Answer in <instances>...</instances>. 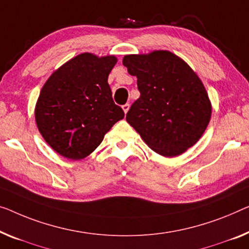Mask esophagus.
<instances>
[{"instance_id": "34e87169", "label": "esophagus", "mask_w": 249, "mask_h": 249, "mask_svg": "<svg viewBox=\"0 0 249 249\" xmlns=\"http://www.w3.org/2000/svg\"><path fill=\"white\" fill-rule=\"evenodd\" d=\"M122 108H123V110H124V113L126 114V113H127V112H128V109H129V104H127V103H126V104H125V105H123V106H122Z\"/></svg>"}]
</instances>
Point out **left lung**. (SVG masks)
I'll list each match as a JSON object with an SVG mask.
<instances>
[{"instance_id": "1", "label": "left lung", "mask_w": 249, "mask_h": 249, "mask_svg": "<svg viewBox=\"0 0 249 249\" xmlns=\"http://www.w3.org/2000/svg\"><path fill=\"white\" fill-rule=\"evenodd\" d=\"M123 65L141 92L126 121L147 146L173 158L195 145L209 124L211 103L190 66L166 50L127 54Z\"/></svg>"}]
</instances>
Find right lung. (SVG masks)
Segmentation results:
<instances>
[{"mask_svg":"<svg viewBox=\"0 0 249 249\" xmlns=\"http://www.w3.org/2000/svg\"><path fill=\"white\" fill-rule=\"evenodd\" d=\"M116 62L115 55L80 53L43 85L36 105V126L44 141L64 158L88 157L112 126L124 118L107 83Z\"/></svg>","mask_w":249,"mask_h":249,"instance_id":"right-lung-1","label":"right lung"}]
</instances>
